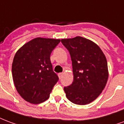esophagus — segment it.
I'll use <instances>...</instances> for the list:
<instances>
[{"mask_svg":"<svg viewBox=\"0 0 124 124\" xmlns=\"http://www.w3.org/2000/svg\"><path fill=\"white\" fill-rule=\"evenodd\" d=\"M63 73H59V74H58V77H59V78L60 79H61L62 78V76H63Z\"/></svg>","mask_w":124,"mask_h":124,"instance_id":"obj_1","label":"esophagus"}]
</instances>
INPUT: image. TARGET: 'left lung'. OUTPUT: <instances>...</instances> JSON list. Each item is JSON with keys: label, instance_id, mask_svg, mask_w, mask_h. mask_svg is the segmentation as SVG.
I'll return each instance as SVG.
<instances>
[{"label": "left lung", "instance_id": "8db88e82", "mask_svg": "<svg viewBox=\"0 0 124 124\" xmlns=\"http://www.w3.org/2000/svg\"><path fill=\"white\" fill-rule=\"evenodd\" d=\"M61 42L69 51L74 74L72 83L64 87L66 97L74 104H89L99 96L107 83L106 57L99 46L81 37Z\"/></svg>", "mask_w": 124, "mask_h": 124}]
</instances>
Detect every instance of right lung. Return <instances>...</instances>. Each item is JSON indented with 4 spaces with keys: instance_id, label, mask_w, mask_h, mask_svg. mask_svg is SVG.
<instances>
[{
    "instance_id": "1",
    "label": "right lung",
    "mask_w": 124,
    "mask_h": 124,
    "mask_svg": "<svg viewBox=\"0 0 124 124\" xmlns=\"http://www.w3.org/2000/svg\"><path fill=\"white\" fill-rule=\"evenodd\" d=\"M60 39L35 38L16 53L12 62V77L20 96L32 104L48 99L59 78L54 72L50 54Z\"/></svg>"
}]
</instances>
